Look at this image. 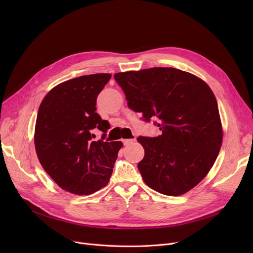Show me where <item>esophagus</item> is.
Returning <instances> with one entry per match:
<instances>
[{
    "label": "esophagus",
    "mask_w": 253,
    "mask_h": 253,
    "mask_svg": "<svg viewBox=\"0 0 253 253\" xmlns=\"http://www.w3.org/2000/svg\"><path fill=\"white\" fill-rule=\"evenodd\" d=\"M122 141H123V143H124L125 145H128V144H131L132 142H134L135 139H123Z\"/></svg>",
    "instance_id": "1"
}]
</instances>
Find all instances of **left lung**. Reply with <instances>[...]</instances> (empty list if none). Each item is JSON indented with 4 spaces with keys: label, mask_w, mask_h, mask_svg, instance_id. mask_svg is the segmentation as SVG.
<instances>
[{
    "label": "left lung",
    "mask_w": 253,
    "mask_h": 253,
    "mask_svg": "<svg viewBox=\"0 0 253 253\" xmlns=\"http://www.w3.org/2000/svg\"><path fill=\"white\" fill-rule=\"evenodd\" d=\"M129 109L162 131L139 136L144 157L138 163L149 187L167 196L187 193L213 166L222 142L216 98L198 77L173 68L117 73Z\"/></svg>",
    "instance_id": "8db88e82"
}]
</instances>
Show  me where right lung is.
<instances>
[{"label":"right lung","mask_w":253,"mask_h":253,"mask_svg":"<svg viewBox=\"0 0 253 253\" xmlns=\"http://www.w3.org/2000/svg\"><path fill=\"white\" fill-rule=\"evenodd\" d=\"M111 74L81 76L60 83L40 104L35 147L40 163L59 187L90 195L108 184L122 148L103 141L110 124L96 111V99ZM104 132L97 142L94 131Z\"/></svg>","instance_id":"1"}]
</instances>
